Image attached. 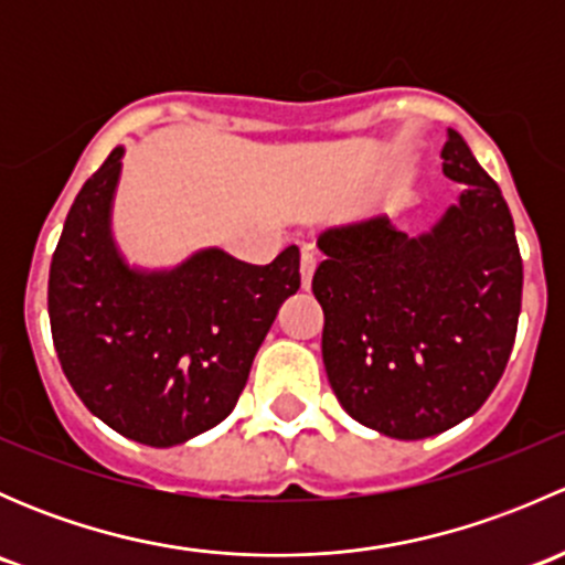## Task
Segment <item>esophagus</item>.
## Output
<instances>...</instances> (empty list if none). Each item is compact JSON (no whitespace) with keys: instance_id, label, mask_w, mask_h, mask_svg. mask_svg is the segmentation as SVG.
<instances>
[{"instance_id":"obj_1","label":"esophagus","mask_w":565,"mask_h":565,"mask_svg":"<svg viewBox=\"0 0 565 565\" xmlns=\"http://www.w3.org/2000/svg\"><path fill=\"white\" fill-rule=\"evenodd\" d=\"M317 270V256L311 254V250H303V256H300V281H303V289L311 287V276H315Z\"/></svg>"}]
</instances>
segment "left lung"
Wrapping results in <instances>:
<instances>
[{
    "instance_id": "left-lung-1",
    "label": "left lung",
    "mask_w": 565,
    "mask_h": 565,
    "mask_svg": "<svg viewBox=\"0 0 565 565\" xmlns=\"http://www.w3.org/2000/svg\"><path fill=\"white\" fill-rule=\"evenodd\" d=\"M459 204L420 237L388 218L319 235L330 388L358 424L424 440L470 418L500 383L522 309V256L498 182L448 130Z\"/></svg>"
}]
</instances>
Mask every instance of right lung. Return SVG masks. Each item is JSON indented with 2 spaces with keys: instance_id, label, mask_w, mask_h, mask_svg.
<instances>
[{
  "instance_id": "right-lung-1",
  "label": "right lung",
  "mask_w": 565,
  "mask_h": 565,
  "mask_svg": "<svg viewBox=\"0 0 565 565\" xmlns=\"http://www.w3.org/2000/svg\"><path fill=\"white\" fill-rule=\"evenodd\" d=\"M122 147L78 191L49 273L67 383L122 437L180 446L235 409L273 319L300 289V250L248 265L218 248L169 273L130 270L108 235Z\"/></svg>"
}]
</instances>
